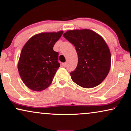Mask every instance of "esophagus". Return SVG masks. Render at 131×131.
Returning <instances> with one entry per match:
<instances>
[{
	"mask_svg": "<svg viewBox=\"0 0 131 131\" xmlns=\"http://www.w3.org/2000/svg\"><path fill=\"white\" fill-rule=\"evenodd\" d=\"M66 65H67V63H66V62H65V63H62V65L63 66V67H65V66H66Z\"/></svg>",
	"mask_w": 131,
	"mask_h": 131,
	"instance_id": "esophagus-1",
	"label": "esophagus"
}]
</instances>
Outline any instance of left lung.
Wrapping results in <instances>:
<instances>
[{"label": "left lung", "instance_id": "left-lung-1", "mask_svg": "<svg viewBox=\"0 0 131 131\" xmlns=\"http://www.w3.org/2000/svg\"><path fill=\"white\" fill-rule=\"evenodd\" d=\"M63 37L75 47L78 63L70 73L72 80L83 88H93L105 79L111 68V53L100 35L89 29L67 31Z\"/></svg>", "mask_w": 131, "mask_h": 131}]
</instances>
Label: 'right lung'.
Wrapping results in <instances>:
<instances>
[{"instance_id":"1","label":"right lung","mask_w":131,"mask_h":131,"mask_svg":"<svg viewBox=\"0 0 131 131\" xmlns=\"http://www.w3.org/2000/svg\"><path fill=\"white\" fill-rule=\"evenodd\" d=\"M63 31L41 32L28 39L23 48L18 62V71L25 85L36 92L45 90L52 82L60 64L55 42Z\"/></svg>"}]
</instances>
